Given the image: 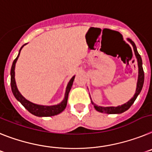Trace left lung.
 I'll return each mask as SVG.
<instances>
[{
  "mask_svg": "<svg viewBox=\"0 0 152 152\" xmlns=\"http://www.w3.org/2000/svg\"><path fill=\"white\" fill-rule=\"evenodd\" d=\"M130 43L132 45L133 49H134V52L135 54V56L137 58V60H138V83H137V88H136V92H135V94L134 95L132 98L129 100L128 102L125 103L124 105H119V106H117V107H102V106H97L96 104H94L92 102V103L94 105L95 109L98 112L103 113H107V114H120V113H122L124 112H125L126 110L131 107L132 105L134 103V102L135 101L136 98L138 97V96L139 95V93L142 91V87H143L144 84V80H145V75H144V70L143 67H142V57L138 53V50H137L136 46L134 44V42L130 39H128Z\"/></svg>",
  "mask_w": 152,
  "mask_h": 152,
  "instance_id": "left-lung-1",
  "label": "left lung"
}]
</instances>
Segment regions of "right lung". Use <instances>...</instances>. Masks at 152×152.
I'll return each mask as SVG.
<instances>
[{
	"label": "right lung",
	"instance_id": "obj_1",
	"mask_svg": "<svg viewBox=\"0 0 152 152\" xmlns=\"http://www.w3.org/2000/svg\"><path fill=\"white\" fill-rule=\"evenodd\" d=\"M24 45H23V46H24ZM23 47L20 48V52L21 49L23 48ZM20 52L19 54H18V56H17V58H16L15 60H14V62H13L12 66H11V70H10V85H11V90H12L13 94L15 96V98L17 99L23 106H24L25 109H27L30 113H32L34 115L39 116V117H48V116H53L56 115L57 114H60V113H62V112L65 109L66 106L69 92L70 91L71 87H72V83H73V80H74L75 79V76H73V77L70 80V81L69 82V83L66 87V90L65 98L63 100V102H61V103L58 104V105H52V106L39 105H37V104L32 103V102H30L28 100L26 99L20 93L18 88H17V86H16L15 78H14V73H15V72H14V69H15L16 62H17L18 57H19Z\"/></svg>",
	"mask_w": 152,
	"mask_h": 152
}]
</instances>
